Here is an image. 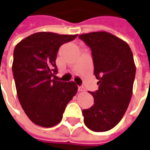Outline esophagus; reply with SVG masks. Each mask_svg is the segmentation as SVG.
I'll return each mask as SVG.
<instances>
[{
	"label": "esophagus",
	"mask_w": 150,
	"mask_h": 150,
	"mask_svg": "<svg viewBox=\"0 0 150 150\" xmlns=\"http://www.w3.org/2000/svg\"><path fill=\"white\" fill-rule=\"evenodd\" d=\"M78 90H79V92H83L85 89H84V88H83V87L79 86V87H78Z\"/></svg>",
	"instance_id": "obj_1"
}]
</instances>
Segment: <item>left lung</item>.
I'll return each instance as SVG.
<instances>
[{
  "instance_id": "obj_1",
  "label": "left lung",
  "mask_w": 150,
  "mask_h": 150,
  "mask_svg": "<svg viewBox=\"0 0 150 150\" xmlns=\"http://www.w3.org/2000/svg\"><path fill=\"white\" fill-rule=\"evenodd\" d=\"M79 38L90 47L94 75L99 85L90 92L94 104L83 110V122L93 131L112 129L129 106L135 80L133 54L125 41L105 31L83 33Z\"/></svg>"
}]
</instances>
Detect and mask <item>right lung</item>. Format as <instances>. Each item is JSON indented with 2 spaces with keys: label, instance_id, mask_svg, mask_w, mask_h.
Returning <instances> with one entry per match:
<instances>
[{
  "label": "right lung",
  "instance_id": "right-lung-1",
  "mask_svg": "<svg viewBox=\"0 0 150 150\" xmlns=\"http://www.w3.org/2000/svg\"><path fill=\"white\" fill-rule=\"evenodd\" d=\"M77 35L38 32L15 46L12 71L18 98L25 114L38 126L57 125L77 93L75 82L51 79L57 73L56 59L60 47Z\"/></svg>",
  "mask_w": 150,
  "mask_h": 150
}]
</instances>
